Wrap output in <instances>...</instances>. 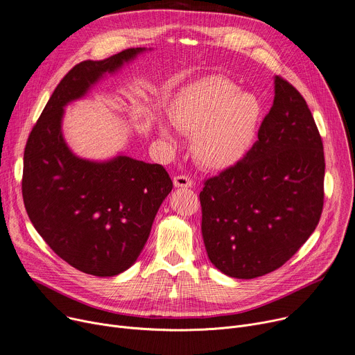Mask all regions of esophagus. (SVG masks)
Listing matches in <instances>:
<instances>
[{
	"instance_id": "obj_1",
	"label": "esophagus",
	"mask_w": 355,
	"mask_h": 355,
	"mask_svg": "<svg viewBox=\"0 0 355 355\" xmlns=\"http://www.w3.org/2000/svg\"><path fill=\"white\" fill-rule=\"evenodd\" d=\"M174 187H177V188H191L193 181H191V178H188L187 175H175L174 177Z\"/></svg>"
}]
</instances>
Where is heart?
<instances>
[{
  "mask_svg": "<svg viewBox=\"0 0 355 355\" xmlns=\"http://www.w3.org/2000/svg\"><path fill=\"white\" fill-rule=\"evenodd\" d=\"M263 107L251 92H240L232 80L209 76L182 87L170 104L173 125L193 137V154L201 167L221 171L251 151ZM159 137L174 141L171 125L157 121Z\"/></svg>",
  "mask_w": 355,
  "mask_h": 355,
  "instance_id": "heart-1",
  "label": "heart"
}]
</instances>
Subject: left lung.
Here are the masks:
<instances>
[{"label":"left lung","instance_id":"left-lung-1","mask_svg":"<svg viewBox=\"0 0 355 355\" xmlns=\"http://www.w3.org/2000/svg\"><path fill=\"white\" fill-rule=\"evenodd\" d=\"M322 141L301 94L274 78V103L244 159L204 182L201 231L225 275H266L314 232L324 204Z\"/></svg>","mask_w":355,"mask_h":355}]
</instances>
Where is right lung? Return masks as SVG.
I'll use <instances>...</instances> for the list:
<instances>
[{"instance_id":"add662e5","label":"right lung","mask_w":355,"mask_h":355,"mask_svg":"<svg viewBox=\"0 0 355 355\" xmlns=\"http://www.w3.org/2000/svg\"><path fill=\"white\" fill-rule=\"evenodd\" d=\"M144 51L77 64L54 89L24 151L22 198L34 228L85 274L114 277L137 261L173 181L162 165L124 154L107 161L76 155L62 135L64 108Z\"/></svg>"}]
</instances>
